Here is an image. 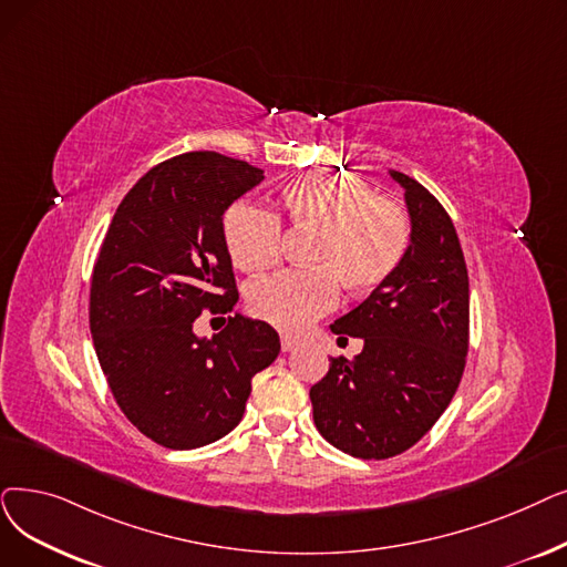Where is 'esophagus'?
<instances>
[{
    "mask_svg": "<svg viewBox=\"0 0 567 567\" xmlns=\"http://www.w3.org/2000/svg\"><path fill=\"white\" fill-rule=\"evenodd\" d=\"M280 344H282V352H291V350L299 344V340L291 338V336H282V338H280Z\"/></svg>",
    "mask_w": 567,
    "mask_h": 567,
    "instance_id": "esophagus-1",
    "label": "esophagus"
}]
</instances>
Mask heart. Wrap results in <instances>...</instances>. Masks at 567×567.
I'll return each instance as SVG.
<instances>
[{
	"mask_svg": "<svg viewBox=\"0 0 567 567\" xmlns=\"http://www.w3.org/2000/svg\"><path fill=\"white\" fill-rule=\"evenodd\" d=\"M282 223L312 231L306 248L310 268L282 270L250 285L255 317L280 331H303L338 301V282L365 293L401 268L412 240L408 210L354 176L308 174L289 181L276 213L238 202L223 217L229 257L245 274H264L280 259Z\"/></svg>",
	"mask_w": 567,
	"mask_h": 567,
	"instance_id": "heart-1",
	"label": "heart"
}]
</instances>
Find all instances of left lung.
<instances>
[{
	"label": "left lung",
	"instance_id": "1",
	"mask_svg": "<svg viewBox=\"0 0 567 567\" xmlns=\"http://www.w3.org/2000/svg\"><path fill=\"white\" fill-rule=\"evenodd\" d=\"M391 176L405 189L410 250L396 274L331 324L338 336L363 338L361 354L331 357L329 373L310 386L322 437L378 461L433 429L458 389L471 340V289L452 217L422 183Z\"/></svg>",
	"mask_w": 567,
	"mask_h": 567
}]
</instances>
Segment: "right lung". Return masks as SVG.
I'll return each mask as SVG.
<instances>
[{
    "label": "right lung",
    "mask_w": 567,
    "mask_h": 567,
    "mask_svg": "<svg viewBox=\"0 0 567 567\" xmlns=\"http://www.w3.org/2000/svg\"><path fill=\"white\" fill-rule=\"evenodd\" d=\"M264 171L219 153L153 166L120 202L90 282V331L127 420L168 450H196L234 431L252 378L276 361L274 327L240 315L213 340L196 338L204 310L238 301L225 210Z\"/></svg>",
    "instance_id": "1"
}]
</instances>
